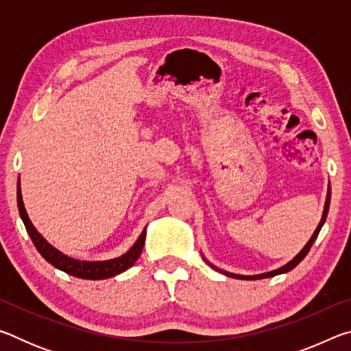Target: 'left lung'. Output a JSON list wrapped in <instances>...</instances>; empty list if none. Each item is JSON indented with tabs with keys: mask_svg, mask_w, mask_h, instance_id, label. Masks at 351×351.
<instances>
[{
	"mask_svg": "<svg viewBox=\"0 0 351 351\" xmlns=\"http://www.w3.org/2000/svg\"><path fill=\"white\" fill-rule=\"evenodd\" d=\"M330 198H331V190H330V187H328V193H326V201H325V209H324V215H322V219H320V223H319V226H317V229L314 230L313 237H311V239H310V241L306 243L305 247L302 249V251H300L299 254H297L295 257L289 261V263H287V265H285V266H282V268H278V269H276V271L266 272V274H260V276H237V274H229V272H224V274H226V276H229V277H235V278H246V280H255V278H268V277H274V276H278V274H283V272H288V271H291V269H294L295 266L299 265L300 261L306 257V254L310 252V249H311V246H313L314 240L317 239V235H319V232H320V229H322V226H324L325 219H326V213H328V207H330ZM221 272H223V271H221Z\"/></svg>",
	"mask_w": 351,
	"mask_h": 351,
	"instance_id": "obj_1",
	"label": "left lung"
}]
</instances>
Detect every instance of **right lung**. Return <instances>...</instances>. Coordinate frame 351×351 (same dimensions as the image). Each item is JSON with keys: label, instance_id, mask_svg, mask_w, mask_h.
<instances>
[{"label": "right lung", "instance_id": "1", "mask_svg": "<svg viewBox=\"0 0 351 351\" xmlns=\"http://www.w3.org/2000/svg\"><path fill=\"white\" fill-rule=\"evenodd\" d=\"M16 201H19L20 217L23 219V223H25V226H26L27 234H29V237H31V240L35 245V247H37V251L41 254V257H43L46 261H49L52 266H56V268L64 271L69 276L86 278V280H102V278L117 276L125 269L132 268V266L134 265V261L139 258L142 247H144L145 230L141 234L138 241L134 243V246L130 249L127 254H123L122 257H117L114 260H106V261L74 260V258L68 257V255L62 254L60 251H57L56 247H52L49 243H47L43 237L37 232V229L34 228V224L31 223V219H29L27 213H26L25 204H23L20 182H19V189H16Z\"/></svg>", "mask_w": 351, "mask_h": 351}]
</instances>
